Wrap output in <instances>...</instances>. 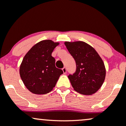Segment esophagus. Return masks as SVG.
<instances>
[{
    "instance_id": "esophagus-1",
    "label": "esophagus",
    "mask_w": 126,
    "mask_h": 126,
    "mask_svg": "<svg viewBox=\"0 0 126 126\" xmlns=\"http://www.w3.org/2000/svg\"><path fill=\"white\" fill-rule=\"evenodd\" d=\"M62 70H63V73H64V74H66V71H67V70H66V67H63V69H62Z\"/></svg>"
}]
</instances>
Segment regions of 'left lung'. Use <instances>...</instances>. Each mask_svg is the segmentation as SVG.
<instances>
[{"instance_id":"left-lung-1","label":"left lung","mask_w":126,"mask_h":126,"mask_svg":"<svg viewBox=\"0 0 126 126\" xmlns=\"http://www.w3.org/2000/svg\"><path fill=\"white\" fill-rule=\"evenodd\" d=\"M76 64V72L68 76L74 90L82 95L96 93L104 82L106 69L103 60L94 47L85 42L65 41Z\"/></svg>"}]
</instances>
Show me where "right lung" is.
<instances>
[{
  "instance_id": "add662e5",
  "label": "right lung",
  "mask_w": 126,
  "mask_h": 126,
  "mask_svg": "<svg viewBox=\"0 0 126 126\" xmlns=\"http://www.w3.org/2000/svg\"><path fill=\"white\" fill-rule=\"evenodd\" d=\"M59 44L51 40H43L35 44L25 55L19 68L23 83L30 92L38 95L46 94L53 90L62 69L55 66L51 53Z\"/></svg>"
}]
</instances>
